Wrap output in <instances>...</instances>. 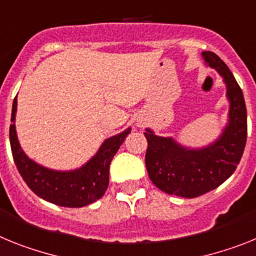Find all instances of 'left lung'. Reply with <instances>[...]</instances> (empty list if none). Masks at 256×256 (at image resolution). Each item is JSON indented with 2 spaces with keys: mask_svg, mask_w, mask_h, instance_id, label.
<instances>
[{
  "mask_svg": "<svg viewBox=\"0 0 256 256\" xmlns=\"http://www.w3.org/2000/svg\"><path fill=\"white\" fill-rule=\"evenodd\" d=\"M202 58L206 66L223 77L226 86L230 112L220 136L202 148H188L174 138L156 135L150 128L144 132L150 179L162 192L184 198H194L223 184L241 161L248 138V113L241 88L216 54L204 51Z\"/></svg>",
  "mask_w": 256,
  "mask_h": 256,
  "instance_id": "1",
  "label": "left lung"
}]
</instances>
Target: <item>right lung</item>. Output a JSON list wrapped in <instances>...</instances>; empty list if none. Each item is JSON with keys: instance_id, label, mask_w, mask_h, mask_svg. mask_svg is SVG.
<instances>
[{"instance_id": "obj_1", "label": "right lung", "mask_w": 256, "mask_h": 256, "mask_svg": "<svg viewBox=\"0 0 256 256\" xmlns=\"http://www.w3.org/2000/svg\"><path fill=\"white\" fill-rule=\"evenodd\" d=\"M16 106L15 98L11 110L10 144L15 165L26 186L42 200L64 208H82L103 197L110 184V161L131 128L106 139L95 156L80 168L51 170L30 160L22 150L15 128Z\"/></svg>"}]
</instances>
